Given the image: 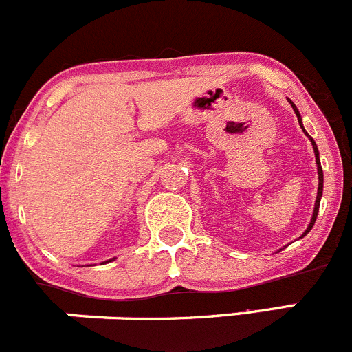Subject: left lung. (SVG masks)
I'll return each instance as SVG.
<instances>
[{
  "label": "left lung",
  "mask_w": 352,
  "mask_h": 352,
  "mask_svg": "<svg viewBox=\"0 0 352 352\" xmlns=\"http://www.w3.org/2000/svg\"><path fill=\"white\" fill-rule=\"evenodd\" d=\"M291 102V100H289ZM291 106H293V109H294V113H296V116H298V121H299V126L302 128V124H301V116H299V113H298V109H296V106L293 102H291ZM305 131V130H302ZM306 133V131H305ZM308 135V133H306ZM309 137V135H308ZM309 140H311V145H313V151H315V157H316V166H318V195H316V201H315V210H313V217H311V222H309V226H308V229H306L305 231V234L302 236H306L308 234L309 231H311V228H313V224H315V221H316V215H318V208H320V198H322V191H323V171H322V164H320V159H318V148H316V144L315 142H313V138L309 137Z\"/></svg>",
  "instance_id": "8db88e82"
}]
</instances>
